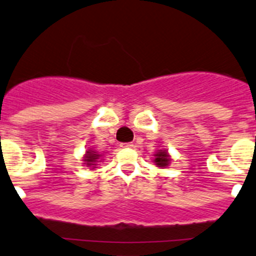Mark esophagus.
Here are the masks:
<instances>
[{"mask_svg":"<svg viewBox=\"0 0 256 256\" xmlns=\"http://www.w3.org/2000/svg\"><path fill=\"white\" fill-rule=\"evenodd\" d=\"M134 144L132 142H126V144H121V148H132Z\"/></svg>","mask_w":256,"mask_h":256,"instance_id":"1","label":"esophagus"}]
</instances>
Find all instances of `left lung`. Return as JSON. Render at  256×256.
<instances>
[{"label":"left lung","instance_id":"8db88e82","mask_svg":"<svg viewBox=\"0 0 256 256\" xmlns=\"http://www.w3.org/2000/svg\"><path fill=\"white\" fill-rule=\"evenodd\" d=\"M156 162V165L158 166V168H165V166L168 165V161H170V158H168V155L166 151H158V154H155V160H154Z\"/></svg>","mask_w":256,"mask_h":256}]
</instances>
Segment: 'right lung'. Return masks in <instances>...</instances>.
<instances>
[{
  "label": "right lung",
  "instance_id": "1",
  "mask_svg": "<svg viewBox=\"0 0 256 256\" xmlns=\"http://www.w3.org/2000/svg\"><path fill=\"white\" fill-rule=\"evenodd\" d=\"M98 158H100V155H98V154H96L95 151H88V154H86V156H85V160L84 161H86L85 164L88 166H94V165H96L95 162H98Z\"/></svg>",
  "mask_w": 256,
  "mask_h": 256
}]
</instances>
